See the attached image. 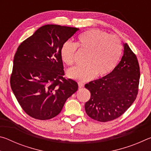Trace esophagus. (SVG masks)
I'll list each match as a JSON object with an SVG mask.
<instances>
[{
  "instance_id": "esophagus-1",
  "label": "esophagus",
  "mask_w": 151,
  "mask_h": 151,
  "mask_svg": "<svg viewBox=\"0 0 151 151\" xmlns=\"http://www.w3.org/2000/svg\"><path fill=\"white\" fill-rule=\"evenodd\" d=\"M78 87L79 88H83L84 86H85V85L83 83H81V82H79V83H78Z\"/></svg>"
}]
</instances>
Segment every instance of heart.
Here are the masks:
<instances>
[{
    "label": "heart",
    "mask_w": 151,
    "mask_h": 151,
    "mask_svg": "<svg viewBox=\"0 0 151 151\" xmlns=\"http://www.w3.org/2000/svg\"><path fill=\"white\" fill-rule=\"evenodd\" d=\"M77 47L88 53L85 65L70 68L67 73L71 78L81 82L90 81L96 75L102 77L109 75L119 63L122 52L121 42L116 36L98 29L89 30L79 36L76 44L66 41L62 45L60 56L66 65H74Z\"/></svg>",
    "instance_id": "obj_1"
}]
</instances>
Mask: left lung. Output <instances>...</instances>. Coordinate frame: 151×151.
Masks as SVG:
<instances>
[{
  "label": "left lung",
  "instance_id": "1",
  "mask_svg": "<svg viewBox=\"0 0 151 151\" xmlns=\"http://www.w3.org/2000/svg\"><path fill=\"white\" fill-rule=\"evenodd\" d=\"M140 80L137 58L127 43L120 63L109 75L85 85L91 98L85 109L91 119L108 122L121 116L137 98Z\"/></svg>",
  "mask_w": 151,
  "mask_h": 151
}]
</instances>
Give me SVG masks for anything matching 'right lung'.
<instances>
[{
    "mask_svg": "<svg viewBox=\"0 0 151 151\" xmlns=\"http://www.w3.org/2000/svg\"><path fill=\"white\" fill-rule=\"evenodd\" d=\"M79 29L47 24L39 28L17 48L11 86L23 111L38 120H48L62 111L78 84L65 75L62 45Z\"/></svg>",
    "mask_w": 151,
    "mask_h": 151,
    "instance_id": "1",
    "label": "right lung"
}]
</instances>
